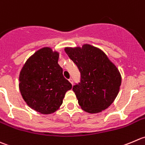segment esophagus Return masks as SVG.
I'll return each mask as SVG.
<instances>
[{
  "instance_id": "34e87169",
  "label": "esophagus",
  "mask_w": 145,
  "mask_h": 145,
  "mask_svg": "<svg viewBox=\"0 0 145 145\" xmlns=\"http://www.w3.org/2000/svg\"><path fill=\"white\" fill-rule=\"evenodd\" d=\"M69 82L71 83V84H73V80H72V78H70V79H69Z\"/></svg>"
}]
</instances>
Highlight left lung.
Listing matches in <instances>:
<instances>
[{"instance_id": "obj_1", "label": "left lung", "mask_w": 145, "mask_h": 145, "mask_svg": "<svg viewBox=\"0 0 145 145\" xmlns=\"http://www.w3.org/2000/svg\"><path fill=\"white\" fill-rule=\"evenodd\" d=\"M65 51L80 72V82L72 90L82 109L89 114L105 110L119 92L121 75L104 51L89 44L66 47Z\"/></svg>"}]
</instances>
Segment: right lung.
I'll return each mask as SVG.
<instances>
[{
  "label": "right lung",
  "mask_w": 145,
  "mask_h": 145,
  "mask_svg": "<svg viewBox=\"0 0 145 145\" xmlns=\"http://www.w3.org/2000/svg\"><path fill=\"white\" fill-rule=\"evenodd\" d=\"M59 53L44 47L27 59L20 73L19 88L27 105L42 114L54 113L72 84L58 63Z\"/></svg>",
  "instance_id": "right-lung-1"
}]
</instances>
